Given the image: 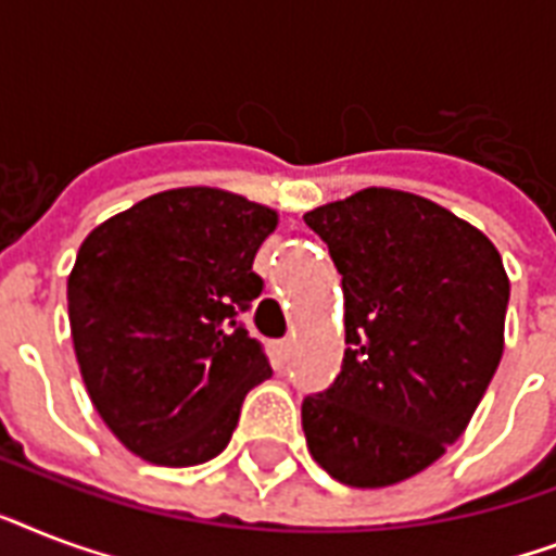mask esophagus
Masks as SVG:
<instances>
[{
  "instance_id": "1",
  "label": "esophagus",
  "mask_w": 556,
  "mask_h": 556,
  "mask_svg": "<svg viewBox=\"0 0 556 556\" xmlns=\"http://www.w3.org/2000/svg\"><path fill=\"white\" fill-rule=\"evenodd\" d=\"M274 352H277L279 357H288V352H291V340H288V338L274 340Z\"/></svg>"
}]
</instances>
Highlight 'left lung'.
I'll list each match as a JSON object with an SVG mask.
<instances>
[{
	"label": "left lung",
	"instance_id": "1",
	"mask_svg": "<svg viewBox=\"0 0 556 556\" xmlns=\"http://www.w3.org/2000/svg\"><path fill=\"white\" fill-rule=\"evenodd\" d=\"M343 277V366L303 401L317 465L349 488L421 473L467 430L505 349L496 244L415 192L366 187L305 213Z\"/></svg>",
	"mask_w": 556,
	"mask_h": 556
}]
</instances>
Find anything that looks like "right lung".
<instances>
[{"label":"right lung","instance_id":"right-lung-1","mask_svg":"<svg viewBox=\"0 0 556 556\" xmlns=\"http://www.w3.org/2000/svg\"><path fill=\"white\" fill-rule=\"evenodd\" d=\"M277 210L218 187L155 192L83 239L68 323L83 383L115 439L161 467L210 462L270 378L236 314L262 294L253 256Z\"/></svg>","mask_w":556,"mask_h":556}]
</instances>
